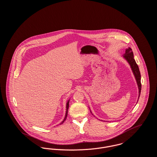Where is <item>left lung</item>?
I'll return each instance as SVG.
<instances>
[{
  "mask_svg": "<svg viewBox=\"0 0 157 157\" xmlns=\"http://www.w3.org/2000/svg\"><path fill=\"white\" fill-rule=\"evenodd\" d=\"M123 57L127 60V61L131 65V67L132 68V70L134 72V74L135 77L136 82H137V85L138 86V89H139V96H138V98H139L140 93H141V75H140V72L138 67L137 64L136 63L134 58L133 52L131 48H128V49H126V53ZM90 113H92V112H90Z\"/></svg>",
  "mask_w": 157,
  "mask_h": 157,
  "instance_id": "1",
  "label": "left lung"
}]
</instances>
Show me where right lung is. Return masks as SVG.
<instances>
[{
  "label": "right lung",
  "mask_w": 157,
  "mask_h": 157,
  "mask_svg": "<svg viewBox=\"0 0 157 157\" xmlns=\"http://www.w3.org/2000/svg\"><path fill=\"white\" fill-rule=\"evenodd\" d=\"M69 101H67V112H66V115H65V118H64V120L62 121V122L60 123V124H63V122L65 121V120H66V118H67V111H68V108H69Z\"/></svg>",
  "instance_id": "obj_1"
}]
</instances>
